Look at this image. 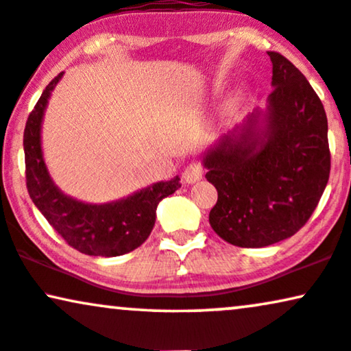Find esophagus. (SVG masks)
<instances>
[{
	"instance_id": "obj_1",
	"label": "esophagus",
	"mask_w": 351,
	"mask_h": 351,
	"mask_svg": "<svg viewBox=\"0 0 351 351\" xmlns=\"http://www.w3.org/2000/svg\"><path fill=\"white\" fill-rule=\"evenodd\" d=\"M202 176H204V168L201 167V163L193 162L184 168L183 178H184L186 183H191V184L196 183V181L201 180Z\"/></svg>"
}]
</instances>
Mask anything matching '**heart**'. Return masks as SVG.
<instances>
[{"label":"heart","mask_w":351,"mask_h":351,"mask_svg":"<svg viewBox=\"0 0 351 351\" xmlns=\"http://www.w3.org/2000/svg\"><path fill=\"white\" fill-rule=\"evenodd\" d=\"M241 101H243V92L241 90L234 92V94L230 97L227 101H225V105H223V117L225 118L234 117V113L238 112V108H239V105H241Z\"/></svg>","instance_id":"b5f03b06"}]
</instances>
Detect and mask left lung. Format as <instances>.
Returning a JSON list of instances; mask_svg holds the SVG:
<instances>
[{"instance_id":"8db88e82","label":"left lung","mask_w":351,"mask_h":351,"mask_svg":"<svg viewBox=\"0 0 351 351\" xmlns=\"http://www.w3.org/2000/svg\"><path fill=\"white\" fill-rule=\"evenodd\" d=\"M272 94L202 155L219 199L208 214L230 245L264 247L303 227L317 207L330 173L327 117L298 68L277 51Z\"/></svg>"}]
</instances>
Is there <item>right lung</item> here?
<instances>
[{"label":"right lung","mask_w":351,"mask_h":351,"mask_svg":"<svg viewBox=\"0 0 351 351\" xmlns=\"http://www.w3.org/2000/svg\"><path fill=\"white\" fill-rule=\"evenodd\" d=\"M64 73L48 84L29 114L24 130L25 180L32 202L69 246L87 256L114 257L139 247L155 225L162 199L181 188L180 176L158 181L131 196L88 204L68 196L55 184L42 152V121L48 100Z\"/></svg>","instance_id":"1"}]
</instances>
